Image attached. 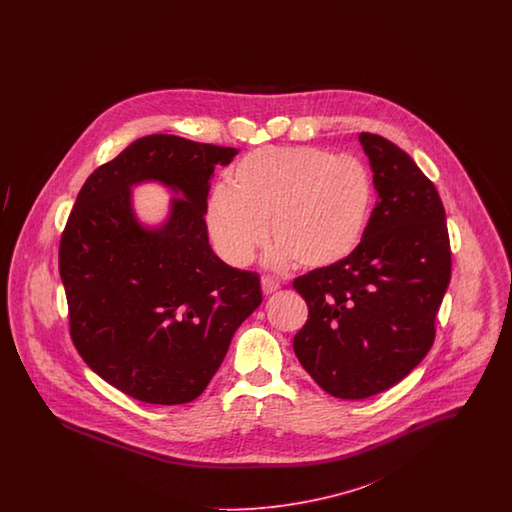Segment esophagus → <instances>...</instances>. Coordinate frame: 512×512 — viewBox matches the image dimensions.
<instances>
[{"mask_svg": "<svg viewBox=\"0 0 512 512\" xmlns=\"http://www.w3.org/2000/svg\"><path fill=\"white\" fill-rule=\"evenodd\" d=\"M261 286H263V293H265V295H272V293L280 290V284H278L274 278H268V276H263Z\"/></svg>", "mask_w": 512, "mask_h": 512, "instance_id": "esophagus-1", "label": "esophagus"}]
</instances>
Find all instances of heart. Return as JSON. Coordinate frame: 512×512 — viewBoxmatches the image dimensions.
<instances>
[{
	"instance_id": "1",
	"label": "heart",
	"mask_w": 512,
	"mask_h": 512,
	"mask_svg": "<svg viewBox=\"0 0 512 512\" xmlns=\"http://www.w3.org/2000/svg\"><path fill=\"white\" fill-rule=\"evenodd\" d=\"M372 205V178L357 159L320 147H265L236 163L232 184L213 190L207 226L236 267L255 257L268 234V267L326 270L357 253Z\"/></svg>"
}]
</instances>
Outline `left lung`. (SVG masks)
Returning a JSON list of instances; mask_svg holds the SVG:
<instances>
[{
    "mask_svg": "<svg viewBox=\"0 0 512 512\" xmlns=\"http://www.w3.org/2000/svg\"><path fill=\"white\" fill-rule=\"evenodd\" d=\"M378 203L357 253L293 280L309 307L293 338L326 393L366 399L401 382L430 351L451 280L445 209L436 186L390 140L361 132Z\"/></svg>",
    "mask_w": 512,
    "mask_h": 512,
    "instance_id": "left-lung-1",
    "label": "left lung"
}]
</instances>
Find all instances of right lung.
<instances>
[{"label":"right lung","mask_w":512,"mask_h":512,"mask_svg":"<svg viewBox=\"0 0 512 512\" xmlns=\"http://www.w3.org/2000/svg\"><path fill=\"white\" fill-rule=\"evenodd\" d=\"M236 155L151 134L92 172L76 197L59 245L71 336L86 365L138 401H194L263 301L259 274L219 259L205 224L215 167ZM142 183L177 195L159 225L133 209Z\"/></svg>","instance_id":"obj_1"}]
</instances>
